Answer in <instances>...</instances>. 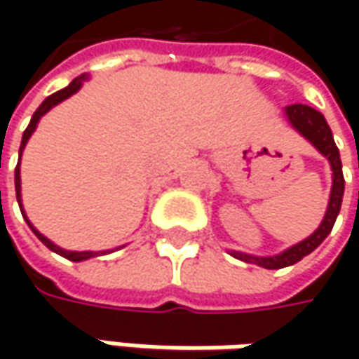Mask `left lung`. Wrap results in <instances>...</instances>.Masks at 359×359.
Segmentation results:
<instances>
[{
  "instance_id": "left-lung-1",
  "label": "left lung",
  "mask_w": 359,
  "mask_h": 359,
  "mask_svg": "<svg viewBox=\"0 0 359 359\" xmlns=\"http://www.w3.org/2000/svg\"><path fill=\"white\" fill-rule=\"evenodd\" d=\"M283 116L290 121V126L304 135L327 161L332 168V191H330V201H327V210H325L324 219L320 224V228L316 229L311 236H308L306 240L297 241L296 245L283 250L282 254L278 255H252V254H241V252H229L233 257H238L241 262H250V264H257L266 269H280L287 268L297 264L302 257H306L311 254L322 241L330 236V231L336 224V217L339 214L341 208V198H344V173H341V159H339V149L332 130L327 126L325 118L313 109L310 105L294 104L283 107Z\"/></svg>"
}]
</instances>
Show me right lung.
Returning <instances> with one entry per match:
<instances>
[{"mask_svg": "<svg viewBox=\"0 0 359 359\" xmlns=\"http://www.w3.org/2000/svg\"><path fill=\"white\" fill-rule=\"evenodd\" d=\"M90 79V76L88 74H83V76L76 77L67 88H63V90L55 91V93H51L49 97H46L43 102H41V105L35 109V114L32 116V121H29V126L25 128V131H23V137H21V145H20V159H18V168H15V196H18V203H20V210H21V215H23V219L27 222V226L32 228V231H34L35 236H37V240L41 241L43 245H48L51 252H55V254H60L62 257H65V259H69V262H86V259H90V257H95V255H104L107 254L109 250H104V252H69V250H63V248H60V245H55L53 241L48 240L43 233H39V229L34 228V224L27 219V215H25V212H23V203H21V175H20V163H21V154H23V149H25V145H27V140L32 137V133L35 131V128H37V123H39V119L43 118L46 114H48L51 107H55L57 104H62L63 100H67V97H72L74 93H77V91L81 90V86H83V81H88Z\"/></svg>", "mask_w": 359, "mask_h": 359, "instance_id": "right-lung-1", "label": "right lung"}]
</instances>
